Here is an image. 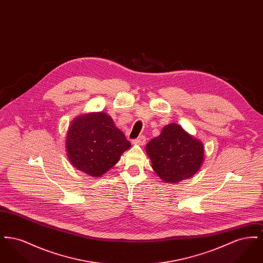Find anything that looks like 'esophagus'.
<instances>
[{"instance_id": "34e87169", "label": "esophagus", "mask_w": 263, "mask_h": 263, "mask_svg": "<svg viewBox=\"0 0 263 263\" xmlns=\"http://www.w3.org/2000/svg\"><path fill=\"white\" fill-rule=\"evenodd\" d=\"M145 142H146V137L143 136V135H141V136L136 138L135 140H133V143L137 144V145H144Z\"/></svg>"}]
</instances>
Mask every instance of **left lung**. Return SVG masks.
Here are the masks:
<instances>
[{"label": "left lung", "mask_w": 263, "mask_h": 263, "mask_svg": "<svg viewBox=\"0 0 263 263\" xmlns=\"http://www.w3.org/2000/svg\"><path fill=\"white\" fill-rule=\"evenodd\" d=\"M152 167L163 181L178 182L195 175L204 158V148L199 140L175 123L166 125L159 137L146 146Z\"/></svg>", "instance_id": "obj_1"}]
</instances>
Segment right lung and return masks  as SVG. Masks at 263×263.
<instances>
[{
  "instance_id": "right-lung-1",
  "label": "right lung",
  "mask_w": 263,
  "mask_h": 263,
  "mask_svg": "<svg viewBox=\"0 0 263 263\" xmlns=\"http://www.w3.org/2000/svg\"><path fill=\"white\" fill-rule=\"evenodd\" d=\"M131 147L125 135L105 113H90L78 117L66 139L70 163L93 177L105 174Z\"/></svg>"
}]
</instances>
